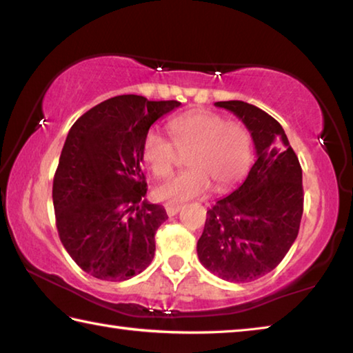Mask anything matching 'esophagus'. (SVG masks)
Masks as SVG:
<instances>
[{
  "instance_id": "esophagus-1",
  "label": "esophagus",
  "mask_w": 353,
  "mask_h": 353,
  "mask_svg": "<svg viewBox=\"0 0 353 353\" xmlns=\"http://www.w3.org/2000/svg\"><path fill=\"white\" fill-rule=\"evenodd\" d=\"M181 205H166L165 210H166V214L168 216H174V214H177L179 212H181Z\"/></svg>"
}]
</instances>
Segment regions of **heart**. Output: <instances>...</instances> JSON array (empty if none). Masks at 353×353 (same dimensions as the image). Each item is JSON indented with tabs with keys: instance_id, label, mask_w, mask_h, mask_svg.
<instances>
[{
	"instance_id": "1",
	"label": "heart",
	"mask_w": 353,
	"mask_h": 353,
	"mask_svg": "<svg viewBox=\"0 0 353 353\" xmlns=\"http://www.w3.org/2000/svg\"><path fill=\"white\" fill-rule=\"evenodd\" d=\"M170 139L149 130L141 141V159L154 176H168L177 162V151L188 152V171L166 179L154 190L166 204H182L205 194L210 183L216 191L234 187L252 162V137L244 124L225 121L212 110H190L166 124Z\"/></svg>"
}]
</instances>
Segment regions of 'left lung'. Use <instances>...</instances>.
<instances>
[{
  "mask_svg": "<svg viewBox=\"0 0 353 353\" xmlns=\"http://www.w3.org/2000/svg\"><path fill=\"white\" fill-rule=\"evenodd\" d=\"M214 105L235 113L249 129L256 160L246 181L207 212L198 256L219 279L246 283L271 272L297 238L302 168L277 119L244 101Z\"/></svg>",
  "mask_w": 353,
  "mask_h": 353,
  "instance_id": "obj_1",
  "label": "left lung"
}]
</instances>
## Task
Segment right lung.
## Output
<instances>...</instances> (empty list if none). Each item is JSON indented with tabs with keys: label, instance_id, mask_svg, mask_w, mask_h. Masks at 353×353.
<instances>
[{
	"label": "right lung",
	"instance_id": "1",
	"mask_svg": "<svg viewBox=\"0 0 353 353\" xmlns=\"http://www.w3.org/2000/svg\"><path fill=\"white\" fill-rule=\"evenodd\" d=\"M179 101L121 94L104 101L70 129L52 182L59 238L90 276L123 282L151 265L165 208L145 201L141 141Z\"/></svg>",
	"mask_w": 353,
	"mask_h": 353
}]
</instances>
